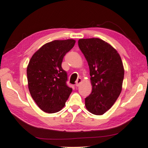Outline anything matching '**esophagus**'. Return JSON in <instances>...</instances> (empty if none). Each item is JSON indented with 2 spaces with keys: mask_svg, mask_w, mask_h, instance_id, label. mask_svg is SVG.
<instances>
[{
  "mask_svg": "<svg viewBox=\"0 0 148 148\" xmlns=\"http://www.w3.org/2000/svg\"><path fill=\"white\" fill-rule=\"evenodd\" d=\"M81 82H82V79H81V78H79V79H77V81H76V84H75V86L77 87V86H79V85H80V84L81 83Z\"/></svg>",
  "mask_w": 148,
  "mask_h": 148,
  "instance_id": "34e87169",
  "label": "esophagus"
}]
</instances>
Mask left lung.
Segmentation results:
<instances>
[{"mask_svg":"<svg viewBox=\"0 0 148 148\" xmlns=\"http://www.w3.org/2000/svg\"><path fill=\"white\" fill-rule=\"evenodd\" d=\"M79 49L90 68L92 90L85 98L87 110L102 115L112 107L122 89L124 69L117 51L99 38L80 39Z\"/></svg>","mask_w":148,"mask_h":148,"instance_id":"1","label":"left lung"}]
</instances>
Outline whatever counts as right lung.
<instances>
[{
    "mask_svg": "<svg viewBox=\"0 0 148 148\" xmlns=\"http://www.w3.org/2000/svg\"><path fill=\"white\" fill-rule=\"evenodd\" d=\"M75 40H54L47 43L33 54L27 73L28 90L41 110L55 113L63 108L72 92L67 75L62 69L64 56L73 47Z\"/></svg>",
    "mask_w": 148,
    "mask_h": 148,
    "instance_id": "1",
    "label": "right lung"
}]
</instances>
